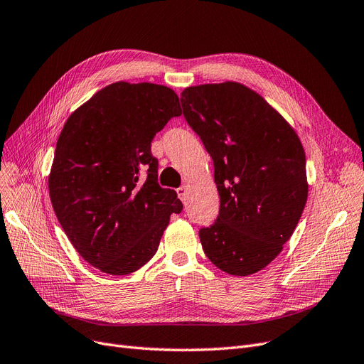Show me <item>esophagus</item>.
Masks as SVG:
<instances>
[{
  "label": "esophagus",
  "instance_id": "1",
  "mask_svg": "<svg viewBox=\"0 0 364 364\" xmlns=\"http://www.w3.org/2000/svg\"><path fill=\"white\" fill-rule=\"evenodd\" d=\"M187 189H189V187H187V186H181V187H178V189H177V193H178V196H180L181 200H186Z\"/></svg>",
  "mask_w": 364,
  "mask_h": 364
}]
</instances>
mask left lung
I'll return each mask as SVG.
<instances>
[{"instance_id": "obj_1", "label": "left lung", "mask_w": 364, "mask_h": 364, "mask_svg": "<svg viewBox=\"0 0 364 364\" xmlns=\"http://www.w3.org/2000/svg\"><path fill=\"white\" fill-rule=\"evenodd\" d=\"M183 115L214 164L219 216L200 228L207 258L232 276L262 270L284 249L307 200L297 133L258 92L238 82L189 87Z\"/></svg>"}]
</instances>
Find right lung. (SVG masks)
Segmentation results:
<instances>
[{"label": "right lung", "instance_id": "obj_1", "mask_svg": "<svg viewBox=\"0 0 364 364\" xmlns=\"http://www.w3.org/2000/svg\"><path fill=\"white\" fill-rule=\"evenodd\" d=\"M181 115L178 96L150 82L105 87L69 117L49 175L53 211L88 264L124 276L150 261L177 192L157 183L156 133Z\"/></svg>", "mask_w": 364, "mask_h": 364}]
</instances>
